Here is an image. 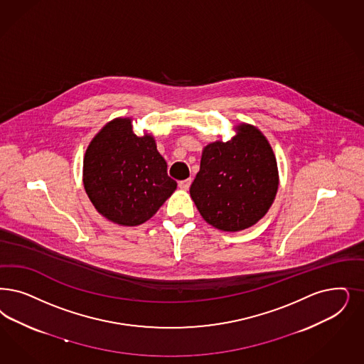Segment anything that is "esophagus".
Returning a JSON list of instances; mask_svg holds the SVG:
<instances>
[{"label": "esophagus", "mask_w": 364, "mask_h": 364, "mask_svg": "<svg viewBox=\"0 0 364 364\" xmlns=\"http://www.w3.org/2000/svg\"><path fill=\"white\" fill-rule=\"evenodd\" d=\"M191 183H192V178H187V180L178 181V187L181 189H184V191H187V189L191 187Z\"/></svg>", "instance_id": "esophagus-1"}]
</instances>
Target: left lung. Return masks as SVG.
Here are the masks:
<instances>
[{
  "mask_svg": "<svg viewBox=\"0 0 364 364\" xmlns=\"http://www.w3.org/2000/svg\"><path fill=\"white\" fill-rule=\"evenodd\" d=\"M234 132L226 142L203 148L200 171L189 188L203 219L227 232L259 222L279 184L276 156L264 133L245 122L234 126Z\"/></svg>",
  "mask_w": 364,
  "mask_h": 364,
  "instance_id": "left-lung-1",
  "label": "left lung"
}]
</instances>
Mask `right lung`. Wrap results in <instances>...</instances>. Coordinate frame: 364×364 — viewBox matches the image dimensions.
I'll list each match as a JSON object with an SVG mask.
<instances>
[{
	"instance_id": "add662e5",
	"label": "right lung",
	"mask_w": 364,
	"mask_h": 364,
	"mask_svg": "<svg viewBox=\"0 0 364 364\" xmlns=\"http://www.w3.org/2000/svg\"><path fill=\"white\" fill-rule=\"evenodd\" d=\"M151 133L137 136L130 117H118L91 139L83 159V186L95 210L125 227L149 220L177 183Z\"/></svg>"
}]
</instances>
